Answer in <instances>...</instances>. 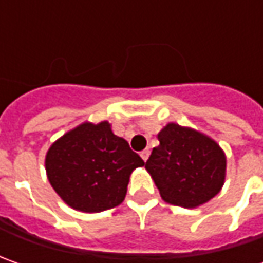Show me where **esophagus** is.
<instances>
[{
  "label": "esophagus",
  "mask_w": 263,
  "mask_h": 263,
  "mask_svg": "<svg viewBox=\"0 0 263 263\" xmlns=\"http://www.w3.org/2000/svg\"><path fill=\"white\" fill-rule=\"evenodd\" d=\"M140 157L143 161H147V158H149V149H145V151H142L140 152Z\"/></svg>",
  "instance_id": "1"
}]
</instances>
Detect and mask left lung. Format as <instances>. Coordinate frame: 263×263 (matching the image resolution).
<instances>
[{"label":"left lung","instance_id":"1","mask_svg":"<svg viewBox=\"0 0 263 263\" xmlns=\"http://www.w3.org/2000/svg\"><path fill=\"white\" fill-rule=\"evenodd\" d=\"M158 140L145 168L165 202L196 208L219 193L227 159L215 140L176 123H168Z\"/></svg>","mask_w":263,"mask_h":263}]
</instances>
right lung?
<instances>
[{
    "mask_svg": "<svg viewBox=\"0 0 263 263\" xmlns=\"http://www.w3.org/2000/svg\"><path fill=\"white\" fill-rule=\"evenodd\" d=\"M143 165L108 121L83 123L67 132L45 158L46 176L57 195L68 206L89 214L118 206L126 197L130 174Z\"/></svg>",
    "mask_w": 263,
    "mask_h": 263,
    "instance_id": "1",
    "label": "right lung"
}]
</instances>
